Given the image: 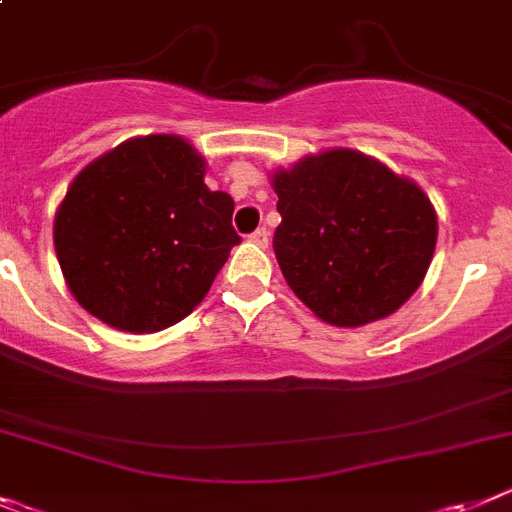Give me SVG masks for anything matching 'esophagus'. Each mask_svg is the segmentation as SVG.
<instances>
[{
    "instance_id": "esophagus-1",
    "label": "esophagus",
    "mask_w": 512,
    "mask_h": 512,
    "mask_svg": "<svg viewBox=\"0 0 512 512\" xmlns=\"http://www.w3.org/2000/svg\"><path fill=\"white\" fill-rule=\"evenodd\" d=\"M268 239H270V231L265 229V226H260V229H255L250 234V242L257 244V247H268Z\"/></svg>"
}]
</instances>
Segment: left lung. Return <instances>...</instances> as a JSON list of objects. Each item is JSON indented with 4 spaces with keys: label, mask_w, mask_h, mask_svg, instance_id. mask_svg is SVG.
<instances>
[{
    "label": "left lung",
    "mask_w": 512,
    "mask_h": 512,
    "mask_svg": "<svg viewBox=\"0 0 512 512\" xmlns=\"http://www.w3.org/2000/svg\"><path fill=\"white\" fill-rule=\"evenodd\" d=\"M273 250L291 291L335 327H363L420 288L438 216L417 182L355 149H327L270 175Z\"/></svg>",
    "instance_id": "obj_1"
}]
</instances>
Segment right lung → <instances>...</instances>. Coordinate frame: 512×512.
<instances>
[{
  "instance_id": "add662e5",
  "label": "right lung",
  "mask_w": 512,
  "mask_h": 512,
  "mask_svg": "<svg viewBox=\"0 0 512 512\" xmlns=\"http://www.w3.org/2000/svg\"><path fill=\"white\" fill-rule=\"evenodd\" d=\"M206 159L172 133L136 136L71 180L53 247L71 296L115 330L146 335L185 319L239 234L229 193L208 190Z\"/></svg>"
}]
</instances>
